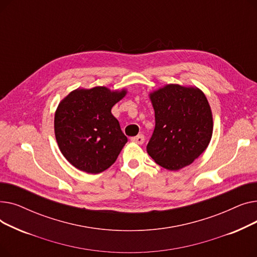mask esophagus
<instances>
[{"instance_id":"34e87169","label":"esophagus","mask_w":257,"mask_h":257,"mask_svg":"<svg viewBox=\"0 0 257 257\" xmlns=\"http://www.w3.org/2000/svg\"><path fill=\"white\" fill-rule=\"evenodd\" d=\"M131 141L133 143H137L139 145H143L144 142H145V137L143 136V134H139V136L134 137V138H131Z\"/></svg>"}]
</instances>
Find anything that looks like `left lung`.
I'll return each instance as SVG.
<instances>
[{"label": "left lung", "mask_w": 257, "mask_h": 257, "mask_svg": "<svg viewBox=\"0 0 257 257\" xmlns=\"http://www.w3.org/2000/svg\"><path fill=\"white\" fill-rule=\"evenodd\" d=\"M155 129L147 152L157 165L178 171L193 164L208 147L212 112L204 92L196 86L167 84L149 93Z\"/></svg>", "instance_id": "1"}]
</instances>
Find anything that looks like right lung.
Instances as JSON below:
<instances>
[{
    "instance_id": "1",
    "label": "right lung",
    "mask_w": 257,
    "mask_h": 257,
    "mask_svg": "<svg viewBox=\"0 0 257 257\" xmlns=\"http://www.w3.org/2000/svg\"><path fill=\"white\" fill-rule=\"evenodd\" d=\"M127 89L77 88L60 101L54 131L65 159L80 171L98 174L114 164L127 143L111 108Z\"/></svg>"
}]
</instances>
